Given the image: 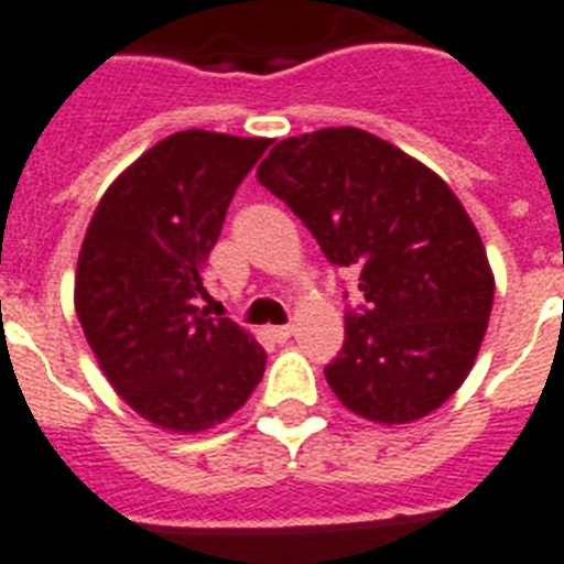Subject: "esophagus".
<instances>
[{
	"instance_id": "34e87169",
	"label": "esophagus",
	"mask_w": 564,
	"mask_h": 564,
	"mask_svg": "<svg viewBox=\"0 0 564 564\" xmlns=\"http://www.w3.org/2000/svg\"><path fill=\"white\" fill-rule=\"evenodd\" d=\"M293 328L291 325H276V328H271V337L276 339V343H285V339H291Z\"/></svg>"
}]
</instances>
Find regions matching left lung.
I'll return each mask as SVG.
<instances>
[{
    "instance_id": "left-lung-1",
    "label": "left lung",
    "mask_w": 564,
    "mask_h": 564,
    "mask_svg": "<svg viewBox=\"0 0 564 564\" xmlns=\"http://www.w3.org/2000/svg\"><path fill=\"white\" fill-rule=\"evenodd\" d=\"M256 175L328 262L360 273L362 305L346 311V343L325 366L343 406L409 423L453 398L476 362L496 291L481 236L453 189L355 126L279 141Z\"/></svg>"
}]
</instances>
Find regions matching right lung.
<instances>
[{"instance_id": "1", "label": "right lung", "mask_w": 564, "mask_h": 564, "mask_svg": "<svg viewBox=\"0 0 564 564\" xmlns=\"http://www.w3.org/2000/svg\"><path fill=\"white\" fill-rule=\"evenodd\" d=\"M268 147L204 129L170 134L106 189L86 230L74 279L83 334L115 392L161 430H209L264 375V348L198 302L236 187Z\"/></svg>"}]
</instances>
